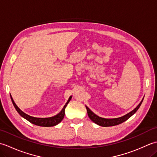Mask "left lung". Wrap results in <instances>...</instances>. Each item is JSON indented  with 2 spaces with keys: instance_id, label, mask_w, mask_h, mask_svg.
Masks as SVG:
<instances>
[{
  "instance_id": "8db88e82",
  "label": "left lung",
  "mask_w": 157,
  "mask_h": 157,
  "mask_svg": "<svg viewBox=\"0 0 157 157\" xmlns=\"http://www.w3.org/2000/svg\"><path fill=\"white\" fill-rule=\"evenodd\" d=\"M142 101L138 105L137 107L133 110L132 111L129 113L128 114L123 116L121 117L115 118V119H105V118L100 117H98V115H95L90 109L88 107H87V106H86V109H87V112H88V115L89 116V117L93 122H94L97 125H99L102 127H109V126H114V125H119L120 123H122L123 122L125 121L126 120H128L130 117H132L136 111H138V109L140 108V106Z\"/></svg>"
}]
</instances>
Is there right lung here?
Masks as SVG:
<instances>
[{"mask_svg": "<svg viewBox=\"0 0 157 157\" xmlns=\"http://www.w3.org/2000/svg\"><path fill=\"white\" fill-rule=\"evenodd\" d=\"M11 101L13 105H14L15 109L17 110V111L19 113V114L21 115L23 117H24L25 119H27L28 121L30 123H33V124L36 125H39V126H42V127H52V126H55L56 125H57L58 123L61 122L63 119L64 118L65 116V109L67 105L69 102L70 101V100L71 98V97H69L68 101L67 102L65 105L64 106V107L63 108L62 111L60 112L58 115H56L54 117H48V118H37V117H31L27 114H25V113H23L21 111V110L19 109L17 106L16 105L15 102L13 101V100L12 97L11 96Z\"/></svg>", "mask_w": 157, "mask_h": 157, "instance_id": "1", "label": "right lung"}]
</instances>
